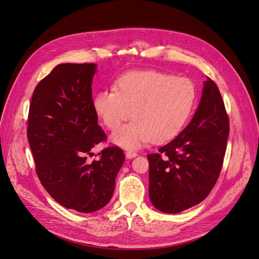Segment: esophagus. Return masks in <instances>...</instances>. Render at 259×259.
I'll return each instance as SVG.
<instances>
[{"mask_svg": "<svg viewBox=\"0 0 259 259\" xmlns=\"http://www.w3.org/2000/svg\"><path fill=\"white\" fill-rule=\"evenodd\" d=\"M125 154H126L127 159H133V158H135V156H137V153L134 151H127Z\"/></svg>", "mask_w": 259, "mask_h": 259, "instance_id": "obj_1", "label": "esophagus"}]
</instances>
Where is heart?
<instances>
[{"label": "heart", "instance_id": "b5f03b06", "mask_svg": "<svg viewBox=\"0 0 259 259\" xmlns=\"http://www.w3.org/2000/svg\"><path fill=\"white\" fill-rule=\"evenodd\" d=\"M197 88L187 77L154 70L132 71L101 90L93 98V109L109 130L119 128L132 111L133 120L111 135L125 149H139L151 140L164 144L185 127L197 104Z\"/></svg>", "mask_w": 259, "mask_h": 259}]
</instances>
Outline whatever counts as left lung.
<instances>
[{
    "instance_id": "1",
    "label": "left lung",
    "mask_w": 259,
    "mask_h": 259,
    "mask_svg": "<svg viewBox=\"0 0 259 259\" xmlns=\"http://www.w3.org/2000/svg\"><path fill=\"white\" fill-rule=\"evenodd\" d=\"M229 120L221 93L209 77L199 107L180 134L148 154L149 198L163 213L177 214L204 200L222 170Z\"/></svg>"
}]
</instances>
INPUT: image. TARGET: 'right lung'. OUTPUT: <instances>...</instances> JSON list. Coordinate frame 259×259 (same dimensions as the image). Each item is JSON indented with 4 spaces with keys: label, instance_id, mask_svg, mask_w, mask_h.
<instances>
[{
    "label": "right lung",
    "instance_id": "obj_1",
    "mask_svg": "<svg viewBox=\"0 0 259 259\" xmlns=\"http://www.w3.org/2000/svg\"><path fill=\"white\" fill-rule=\"evenodd\" d=\"M96 64H60L36 85L28 119V140L36 174L64 207L93 213L110 202L125 155L119 147L92 149L106 140L93 109Z\"/></svg>",
    "mask_w": 259,
    "mask_h": 259
}]
</instances>
